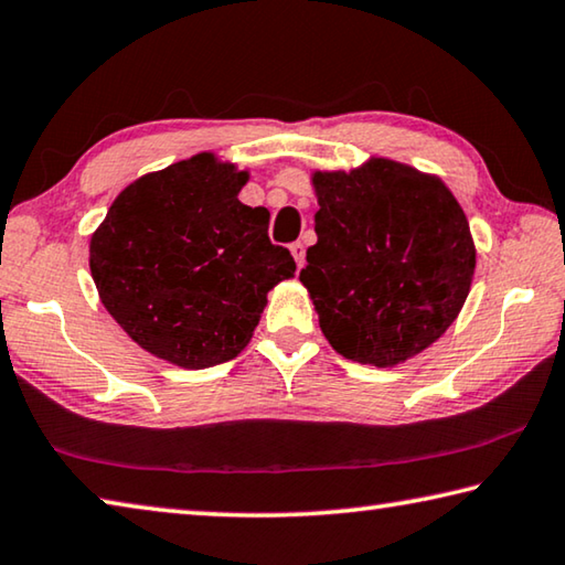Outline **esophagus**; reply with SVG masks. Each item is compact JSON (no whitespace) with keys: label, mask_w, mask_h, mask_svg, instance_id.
<instances>
[{"label":"esophagus","mask_w":565,"mask_h":565,"mask_svg":"<svg viewBox=\"0 0 565 565\" xmlns=\"http://www.w3.org/2000/svg\"><path fill=\"white\" fill-rule=\"evenodd\" d=\"M291 256L296 259V266H303V244L301 242H296V244H291Z\"/></svg>","instance_id":"34e87169"}]
</instances>
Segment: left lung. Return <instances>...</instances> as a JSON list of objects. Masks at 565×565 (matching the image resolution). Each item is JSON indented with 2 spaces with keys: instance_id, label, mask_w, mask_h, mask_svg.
Here are the masks:
<instances>
[{
  "instance_id": "left-lung-1",
  "label": "left lung",
  "mask_w": 565,
  "mask_h": 565,
  "mask_svg": "<svg viewBox=\"0 0 565 565\" xmlns=\"http://www.w3.org/2000/svg\"><path fill=\"white\" fill-rule=\"evenodd\" d=\"M319 242L301 284L343 359L398 366L444 337L461 313L476 244L441 179L371 157L349 171H311Z\"/></svg>"
}]
</instances>
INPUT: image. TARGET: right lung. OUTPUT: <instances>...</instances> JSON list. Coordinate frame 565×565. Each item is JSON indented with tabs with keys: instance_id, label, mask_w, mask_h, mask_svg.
<instances>
[{
	"instance_id": "obj_1",
	"label": "right lung",
	"mask_w": 565,
	"mask_h": 565,
	"mask_svg": "<svg viewBox=\"0 0 565 565\" xmlns=\"http://www.w3.org/2000/svg\"><path fill=\"white\" fill-rule=\"evenodd\" d=\"M248 169L202 151L131 181L89 238V271L111 319L179 369L232 361L266 294L294 279L269 242V212L238 202Z\"/></svg>"
}]
</instances>
